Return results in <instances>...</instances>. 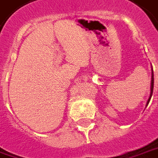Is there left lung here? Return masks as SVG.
Masks as SVG:
<instances>
[{
	"label": "left lung",
	"instance_id": "obj_1",
	"mask_svg": "<svg viewBox=\"0 0 158 158\" xmlns=\"http://www.w3.org/2000/svg\"><path fill=\"white\" fill-rule=\"evenodd\" d=\"M150 97H149V98H148V102H147V106L148 105V103H149V101H150V98L151 97H152V94H153V89H154V72H153V69H152V77H151V86H150Z\"/></svg>",
	"mask_w": 158,
	"mask_h": 158
}]
</instances>
